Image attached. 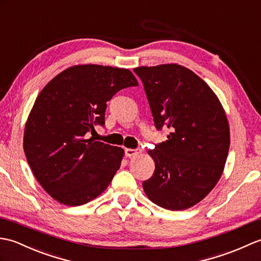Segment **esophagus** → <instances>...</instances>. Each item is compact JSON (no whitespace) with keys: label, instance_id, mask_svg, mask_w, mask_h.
<instances>
[{"label":"esophagus","instance_id":"esophagus-1","mask_svg":"<svg viewBox=\"0 0 261 261\" xmlns=\"http://www.w3.org/2000/svg\"><path fill=\"white\" fill-rule=\"evenodd\" d=\"M141 153H142V149H140V148H135V149L126 148L125 149L126 158H134V156H137L138 154H141Z\"/></svg>","mask_w":261,"mask_h":261}]
</instances>
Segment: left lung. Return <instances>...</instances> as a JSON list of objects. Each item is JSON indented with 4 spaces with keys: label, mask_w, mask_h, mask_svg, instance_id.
<instances>
[{
    "label": "left lung",
    "mask_w": 261,
    "mask_h": 261,
    "mask_svg": "<svg viewBox=\"0 0 261 261\" xmlns=\"http://www.w3.org/2000/svg\"><path fill=\"white\" fill-rule=\"evenodd\" d=\"M159 130L167 140L148 150L153 176L143 182L148 199L167 210L193 206L222 175L230 146L227 116L216 94L199 76L179 65L138 67Z\"/></svg>",
    "instance_id": "1"
}]
</instances>
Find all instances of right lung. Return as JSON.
<instances>
[{
  "label": "right lung",
  "mask_w": 261,
  "mask_h": 261,
  "mask_svg": "<svg viewBox=\"0 0 261 261\" xmlns=\"http://www.w3.org/2000/svg\"><path fill=\"white\" fill-rule=\"evenodd\" d=\"M137 85L128 69L82 65L63 70L40 92L23 148L34 176L55 200L82 205L112 182L124 149L86 135L105 125L107 101L116 92Z\"/></svg>",
  "instance_id": "add662e5"
}]
</instances>
